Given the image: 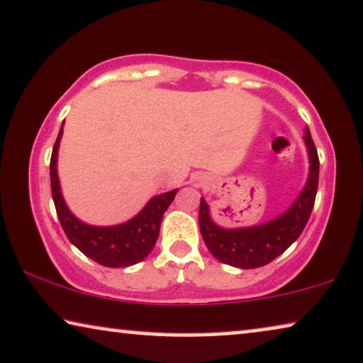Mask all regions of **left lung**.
<instances>
[{"label": "left lung", "mask_w": 363, "mask_h": 363, "mask_svg": "<svg viewBox=\"0 0 363 363\" xmlns=\"http://www.w3.org/2000/svg\"><path fill=\"white\" fill-rule=\"evenodd\" d=\"M303 140L309 162L306 183L291 206L277 218L244 228H223L213 219L206 199L201 198L199 230L208 250L219 262L244 270L264 267L281 255L303 233L313 211L319 180L318 150L308 128H304Z\"/></svg>", "instance_id": "8db88e82"}]
</instances>
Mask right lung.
Here are the masks:
<instances>
[{
    "instance_id": "1",
    "label": "right lung",
    "mask_w": 363,
    "mask_h": 363,
    "mask_svg": "<svg viewBox=\"0 0 363 363\" xmlns=\"http://www.w3.org/2000/svg\"><path fill=\"white\" fill-rule=\"evenodd\" d=\"M62 135H64V123L60 125L54 150H52L50 186L57 216H59L68 240L78 250L103 267L118 269V267L139 264L154 249L160 233L162 218L175 198L178 188L152 196L134 218L124 220V223L113 225L88 224L72 213L64 194H62L59 170H57Z\"/></svg>"
}]
</instances>
